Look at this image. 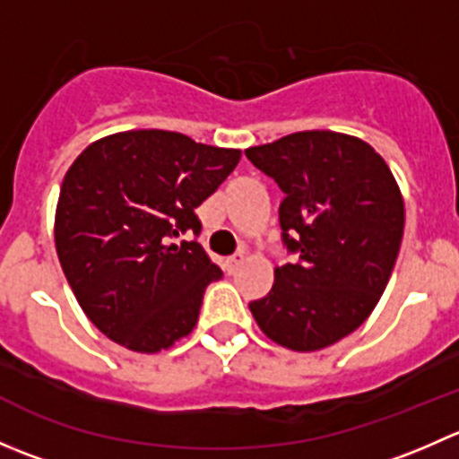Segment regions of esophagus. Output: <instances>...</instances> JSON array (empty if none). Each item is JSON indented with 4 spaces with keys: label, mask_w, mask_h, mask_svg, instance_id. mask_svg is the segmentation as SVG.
Returning <instances> with one entry per match:
<instances>
[{
    "label": "esophagus",
    "mask_w": 459,
    "mask_h": 459,
    "mask_svg": "<svg viewBox=\"0 0 459 459\" xmlns=\"http://www.w3.org/2000/svg\"><path fill=\"white\" fill-rule=\"evenodd\" d=\"M244 259H247V253L244 251H238L235 255H230L229 259H226V268H229V273H238V268L242 266Z\"/></svg>",
    "instance_id": "34e87169"
}]
</instances>
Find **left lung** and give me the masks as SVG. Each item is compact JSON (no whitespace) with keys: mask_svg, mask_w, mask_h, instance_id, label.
<instances>
[{"mask_svg":"<svg viewBox=\"0 0 459 459\" xmlns=\"http://www.w3.org/2000/svg\"><path fill=\"white\" fill-rule=\"evenodd\" d=\"M247 157L284 193L281 238L299 255L248 308L275 344L326 349L367 322L391 280L404 235L400 186L371 143L344 133H293Z\"/></svg>","mask_w":459,"mask_h":459,"instance_id":"1","label":"left lung"}]
</instances>
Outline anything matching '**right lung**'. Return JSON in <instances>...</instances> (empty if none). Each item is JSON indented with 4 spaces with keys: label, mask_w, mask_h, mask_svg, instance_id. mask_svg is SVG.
<instances>
[{
    "label": "right lung",
    "mask_w": 459,
    "mask_h": 459,
    "mask_svg": "<svg viewBox=\"0 0 459 459\" xmlns=\"http://www.w3.org/2000/svg\"><path fill=\"white\" fill-rule=\"evenodd\" d=\"M242 151L182 133L124 131L101 137L66 170L55 211L59 264L86 317L135 353L186 337L220 266L197 242L195 208L233 173Z\"/></svg>",
    "instance_id": "obj_1"
}]
</instances>
